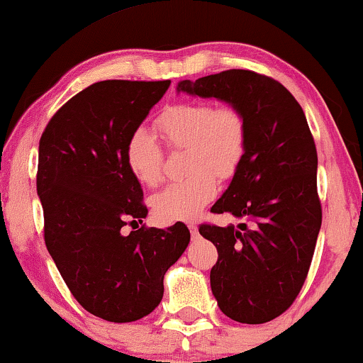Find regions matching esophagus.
Returning a JSON list of instances; mask_svg holds the SVG:
<instances>
[{"mask_svg": "<svg viewBox=\"0 0 363 363\" xmlns=\"http://www.w3.org/2000/svg\"><path fill=\"white\" fill-rule=\"evenodd\" d=\"M189 229L191 232V239H196V237H199V227H196L195 223H190Z\"/></svg>", "mask_w": 363, "mask_h": 363, "instance_id": "esophagus-1", "label": "esophagus"}]
</instances>
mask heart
Masks as SVG:
<instances>
[{"label":"heart","mask_w":363,"mask_h":363,"mask_svg":"<svg viewBox=\"0 0 363 363\" xmlns=\"http://www.w3.org/2000/svg\"><path fill=\"white\" fill-rule=\"evenodd\" d=\"M158 128L169 147H186V168L191 173L158 191L153 210L163 222L195 220L216 199L217 177H230L242 160L247 143L245 119L234 106L213 109L207 102H180L163 111ZM124 158L141 185L153 186L161 180L163 151L146 129H136L129 136Z\"/></svg>","instance_id":"b5f03b06"}]
</instances>
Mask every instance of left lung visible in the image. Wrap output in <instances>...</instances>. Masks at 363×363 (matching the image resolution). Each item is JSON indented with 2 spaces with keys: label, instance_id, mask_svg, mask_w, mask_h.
I'll return each instance as SVG.
<instances>
[{
  "label": "left lung",
  "instance_id": "obj_1",
  "mask_svg": "<svg viewBox=\"0 0 363 363\" xmlns=\"http://www.w3.org/2000/svg\"><path fill=\"white\" fill-rule=\"evenodd\" d=\"M177 92L213 97L245 119L244 156L212 207L242 223L202 225L200 235L218 250L210 288L223 315L266 323L301 291L321 227L318 156L305 113L284 86L250 70L180 80Z\"/></svg>",
  "mask_w": 363,
  "mask_h": 363
}]
</instances>
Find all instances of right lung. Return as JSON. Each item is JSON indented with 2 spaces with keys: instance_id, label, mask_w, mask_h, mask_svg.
Here are the masks:
<instances>
[{
  "instance_id": "right-lung-1",
  "label": "right lung",
  "mask_w": 363,
  "mask_h": 363,
  "mask_svg": "<svg viewBox=\"0 0 363 363\" xmlns=\"http://www.w3.org/2000/svg\"><path fill=\"white\" fill-rule=\"evenodd\" d=\"M169 84H92L57 111L40 138L45 244L74 298L114 323L140 320L160 305L164 272L190 242L183 222L123 232L147 216L124 158L126 143Z\"/></svg>"
}]
</instances>
